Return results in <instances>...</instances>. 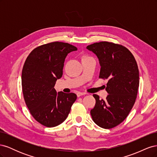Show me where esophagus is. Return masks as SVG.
Wrapping results in <instances>:
<instances>
[{
  "label": "esophagus",
  "mask_w": 157,
  "mask_h": 157,
  "mask_svg": "<svg viewBox=\"0 0 157 157\" xmlns=\"http://www.w3.org/2000/svg\"><path fill=\"white\" fill-rule=\"evenodd\" d=\"M86 94H87L85 93V92H78L77 93V97H80V96H83V95H86Z\"/></svg>",
  "instance_id": "obj_1"
}]
</instances>
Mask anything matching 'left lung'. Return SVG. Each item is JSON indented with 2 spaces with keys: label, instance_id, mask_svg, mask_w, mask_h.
Returning <instances> with one entry per match:
<instances>
[{
  "label": "left lung",
  "instance_id": "left-lung-1",
  "mask_svg": "<svg viewBox=\"0 0 157 157\" xmlns=\"http://www.w3.org/2000/svg\"><path fill=\"white\" fill-rule=\"evenodd\" d=\"M101 66L99 77L108 79L106 99L94 94L96 105L90 111L99 127L110 129L124 121L134 106L140 84L139 70L134 56L126 47L106 41L88 45Z\"/></svg>",
  "mask_w": 157,
  "mask_h": 157
}]
</instances>
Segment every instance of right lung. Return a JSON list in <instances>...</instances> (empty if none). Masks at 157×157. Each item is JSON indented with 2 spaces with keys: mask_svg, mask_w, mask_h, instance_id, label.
<instances>
[{
  "mask_svg": "<svg viewBox=\"0 0 157 157\" xmlns=\"http://www.w3.org/2000/svg\"><path fill=\"white\" fill-rule=\"evenodd\" d=\"M77 47L53 42L36 47L25 61L21 86L27 108L35 119L46 127L61 124L77 99L74 93L56 92V80L62 77L66 56Z\"/></svg>",
  "mask_w": 157,
  "mask_h": 157,
  "instance_id": "add662e5",
  "label": "right lung"
}]
</instances>
